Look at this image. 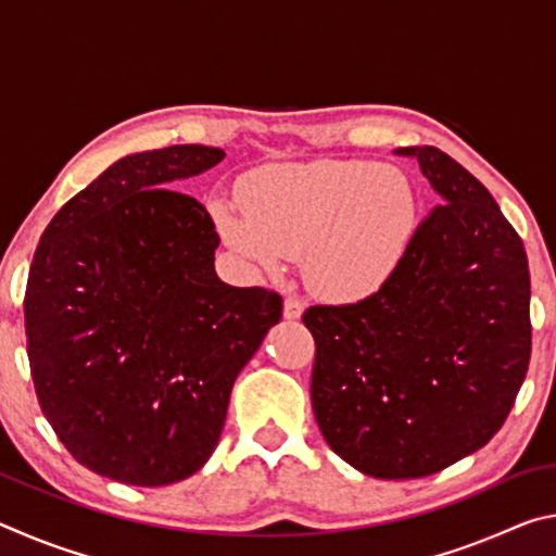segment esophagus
I'll use <instances>...</instances> for the list:
<instances>
[{
  "label": "esophagus",
  "mask_w": 556,
  "mask_h": 556,
  "mask_svg": "<svg viewBox=\"0 0 556 556\" xmlns=\"http://www.w3.org/2000/svg\"><path fill=\"white\" fill-rule=\"evenodd\" d=\"M301 314H304V301L299 296H287L285 299V318L287 321H299Z\"/></svg>",
  "instance_id": "obj_1"
}]
</instances>
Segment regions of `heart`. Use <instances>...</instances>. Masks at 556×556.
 Returning <instances> with one entry per match:
<instances>
[{
    "label": "heart",
    "mask_w": 556,
    "mask_h": 556,
    "mask_svg": "<svg viewBox=\"0 0 556 556\" xmlns=\"http://www.w3.org/2000/svg\"><path fill=\"white\" fill-rule=\"evenodd\" d=\"M242 201H215L223 242L244 267L277 277L301 255L316 296L351 304L388 285L417 232L409 176L368 159L267 164L244 176Z\"/></svg>",
    "instance_id": "b5f03b06"
}]
</instances>
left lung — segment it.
Segmentation results:
<instances>
[{"label":"left lung","mask_w":556,"mask_h":556,"mask_svg":"<svg viewBox=\"0 0 556 556\" xmlns=\"http://www.w3.org/2000/svg\"><path fill=\"white\" fill-rule=\"evenodd\" d=\"M439 201L378 294L312 306V404L326 444L372 478H425L493 439L530 365V269L488 188L404 147Z\"/></svg>","instance_id":"1"}]
</instances>
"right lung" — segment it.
<instances>
[{
    "label": "right lung",
    "mask_w": 556,
    "mask_h": 556,
    "mask_svg": "<svg viewBox=\"0 0 556 556\" xmlns=\"http://www.w3.org/2000/svg\"><path fill=\"white\" fill-rule=\"evenodd\" d=\"M218 147L117 159L53 215L24 296L43 417L71 456L127 485L193 476L218 446L235 378L281 318L275 291L230 287L220 238L174 191Z\"/></svg>",
    "instance_id": "1"
}]
</instances>
